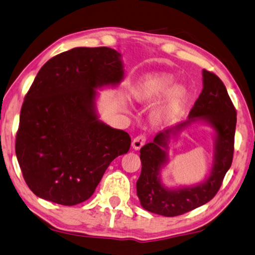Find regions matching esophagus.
I'll use <instances>...</instances> for the list:
<instances>
[{
	"label": "esophagus",
	"instance_id": "obj_1",
	"mask_svg": "<svg viewBox=\"0 0 255 255\" xmlns=\"http://www.w3.org/2000/svg\"><path fill=\"white\" fill-rule=\"evenodd\" d=\"M145 136L144 135H139V136H136L134 140L132 141V148L134 149V150H140L142 146L144 145V143H145Z\"/></svg>",
	"mask_w": 255,
	"mask_h": 255
}]
</instances>
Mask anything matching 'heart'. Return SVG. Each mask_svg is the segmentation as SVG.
Segmentation results:
<instances>
[{
	"label": "heart",
	"instance_id": "1",
	"mask_svg": "<svg viewBox=\"0 0 255 255\" xmlns=\"http://www.w3.org/2000/svg\"><path fill=\"white\" fill-rule=\"evenodd\" d=\"M175 82L172 75L154 71L141 77L131 89V96L137 103H152L160 98L151 112L155 124L170 122L188 101V89Z\"/></svg>",
	"mask_w": 255,
	"mask_h": 255
}]
</instances>
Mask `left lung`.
<instances>
[{"mask_svg": "<svg viewBox=\"0 0 255 255\" xmlns=\"http://www.w3.org/2000/svg\"><path fill=\"white\" fill-rule=\"evenodd\" d=\"M194 123L213 128V164L208 176L195 185L168 187L161 180V171L170 161L171 141ZM236 111L225 85L215 74L203 69V91L185 122L158 133L151 143L142 146V170L136 181L141 206L150 213L172 217L193 211L208 203L220 189L231 168L234 152Z\"/></svg>", "mask_w": 255, "mask_h": 255, "instance_id": "1", "label": "left lung"}]
</instances>
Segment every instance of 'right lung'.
Segmentation results:
<instances>
[{
	"instance_id": "add662e5",
	"label": "right lung",
	"mask_w": 255,
	"mask_h": 255,
	"mask_svg": "<svg viewBox=\"0 0 255 255\" xmlns=\"http://www.w3.org/2000/svg\"><path fill=\"white\" fill-rule=\"evenodd\" d=\"M124 78L119 51L70 49L44 64L24 98L15 153L24 180L38 197L73 206L87 200L131 137L100 120L97 89Z\"/></svg>"
}]
</instances>
